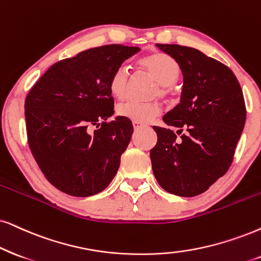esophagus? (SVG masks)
Masks as SVG:
<instances>
[{"instance_id":"esophagus-1","label":"esophagus","mask_w":261,"mask_h":261,"mask_svg":"<svg viewBox=\"0 0 261 261\" xmlns=\"http://www.w3.org/2000/svg\"><path fill=\"white\" fill-rule=\"evenodd\" d=\"M133 124H134V127L135 128H140V127L143 126V124L138 123V121H133Z\"/></svg>"}]
</instances>
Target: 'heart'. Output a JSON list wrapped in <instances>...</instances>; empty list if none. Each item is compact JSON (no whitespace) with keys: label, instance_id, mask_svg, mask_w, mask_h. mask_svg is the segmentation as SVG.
I'll return each instance as SVG.
<instances>
[{"label":"heart","instance_id":"b5f03b06","mask_svg":"<svg viewBox=\"0 0 261 261\" xmlns=\"http://www.w3.org/2000/svg\"><path fill=\"white\" fill-rule=\"evenodd\" d=\"M138 67L147 72L158 83L154 95L159 94L161 97H166L170 92V87L178 81L180 75V67L178 62L169 54L165 53H155L138 61ZM128 85V71L126 67L120 66L115 68L112 73L108 83V89L112 96L115 98L125 97ZM117 114L119 117L126 118L138 123H147L151 118L160 114L161 106L159 102H136L126 101L117 106Z\"/></svg>","mask_w":261,"mask_h":261}]
</instances>
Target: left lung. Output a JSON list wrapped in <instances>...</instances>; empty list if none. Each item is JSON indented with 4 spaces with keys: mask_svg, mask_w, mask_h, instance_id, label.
Segmentation results:
<instances>
[{
    "mask_svg": "<svg viewBox=\"0 0 261 261\" xmlns=\"http://www.w3.org/2000/svg\"><path fill=\"white\" fill-rule=\"evenodd\" d=\"M182 70L180 103L164 115L165 124L153 126L158 142L150 150L151 169L160 187L178 196L206 191L227 172L246 123L242 89L226 65L197 49L156 44Z\"/></svg>",
    "mask_w": 261,
    "mask_h": 261,
    "instance_id": "left-lung-1",
    "label": "left lung"
}]
</instances>
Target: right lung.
Returning a JSON list of instances; mask_svg holds the SVG:
<instances>
[{
    "instance_id": "1",
    "label": "right lung",
    "mask_w": 261,
    "mask_h": 261,
    "mask_svg": "<svg viewBox=\"0 0 261 261\" xmlns=\"http://www.w3.org/2000/svg\"><path fill=\"white\" fill-rule=\"evenodd\" d=\"M140 51L110 44L55 62L25 98L28 143L45 178L71 196L106 189L134 133L130 119L117 117L108 89L115 68Z\"/></svg>"
}]
</instances>
